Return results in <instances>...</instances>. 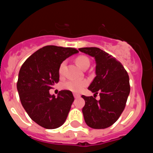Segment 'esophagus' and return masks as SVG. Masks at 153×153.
Segmentation results:
<instances>
[{
  "label": "esophagus",
  "mask_w": 153,
  "mask_h": 153,
  "mask_svg": "<svg viewBox=\"0 0 153 153\" xmlns=\"http://www.w3.org/2000/svg\"><path fill=\"white\" fill-rule=\"evenodd\" d=\"M73 95H74V97H75V98L80 97V94H76V93H75V94H73Z\"/></svg>",
  "instance_id": "obj_1"
}]
</instances>
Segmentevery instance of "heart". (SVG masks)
<instances>
[{"mask_svg": "<svg viewBox=\"0 0 153 153\" xmlns=\"http://www.w3.org/2000/svg\"><path fill=\"white\" fill-rule=\"evenodd\" d=\"M76 62L78 66L82 69L87 68V67H89L90 65L89 59L85 56H79L77 57ZM65 64H66L65 61H63L59 65L58 72H59L60 76H62L65 72ZM87 85H88V81L86 80H69L62 85V88L64 89L73 91V92H80L84 89V88Z\"/></svg>", "mask_w": 153, "mask_h": 153, "instance_id": "1", "label": "heart"}]
</instances>
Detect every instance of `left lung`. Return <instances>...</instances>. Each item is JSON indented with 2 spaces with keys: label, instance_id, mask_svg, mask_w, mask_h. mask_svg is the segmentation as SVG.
Masks as SVG:
<instances>
[{
  "label": "left lung",
  "instance_id": "left-lung-1",
  "mask_svg": "<svg viewBox=\"0 0 153 153\" xmlns=\"http://www.w3.org/2000/svg\"><path fill=\"white\" fill-rule=\"evenodd\" d=\"M79 51L94 57L95 78L88 87L93 97H81L85 101L82 109L87 125L94 129L109 128L116 122L125 107L130 94L129 77L122 63L112 56L97 48H82ZM99 93L101 99L95 96Z\"/></svg>",
  "mask_w": 153,
  "mask_h": 153
}]
</instances>
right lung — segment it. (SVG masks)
Instances as JSON below:
<instances>
[{"mask_svg": "<svg viewBox=\"0 0 153 153\" xmlns=\"http://www.w3.org/2000/svg\"><path fill=\"white\" fill-rule=\"evenodd\" d=\"M77 53L75 48L45 46L21 66L16 85L21 103L31 120L43 128L55 129L66 120L73 94L62 90L56 97L50 94L49 90L59 81L61 62Z\"/></svg>", "mask_w": 153, "mask_h": 153, "instance_id": "1", "label": "right lung"}]
</instances>
